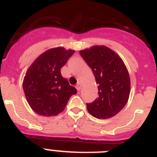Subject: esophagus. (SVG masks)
I'll list each match as a JSON object with an SVG mask.
<instances>
[{
    "label": "esophagus",
    "mask_w": 157,
    "mask_h": 157,
    "mask_svg": "<svg viewBox=\"0 0 157 157\" xmlns=\"http://www.w3.org/2000/svg\"><path fill=\"white\" fill-rule=\"evenodd\" d=\"M82 86V83L81 82H78V84L76 85V89H77L78 90H80Z\"/></svg>",
    "instance_id": "obj_1"
}]
</instances>
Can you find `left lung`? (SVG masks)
<instances>
[{
  "mask_svg": "<svg viewBox=\"0 0 157 157\" xmlns=\"http://www.w3.org/2000/svg\"><path fill=\"white\" fill-rule=\"evenodd\" d=\"M79 52L92 69L98 85L99 97L86 104L87 110L98 119L113 117L124 108L130 96V80L125 63L105 45H94Z\"/></svg>",
  "mask_w": 157,
  "mask_h": 157,
  "instance_id": "8db88e82",
  "label": "left lung"
}]
</instances>
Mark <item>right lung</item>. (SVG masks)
Here are the masks:
<instances>
[{"label":"right lung","mask_w":157,"mask_h":157,"mask_svg":"<svg viewBox=\"0 0 157 157\" xmlns=\"http://www.w3.org/2000/svg\"><path fill=\"white\" fill-rule=\"evenodd\" d=\"M75 52L56 47L48 49L34 60L23 82L25 97L32 110L43 116H55L63 112L67 101L77 94L74 86L62 77L60 69Z\"/></svg>","instance_id":"obj_1"}]
</instances>
